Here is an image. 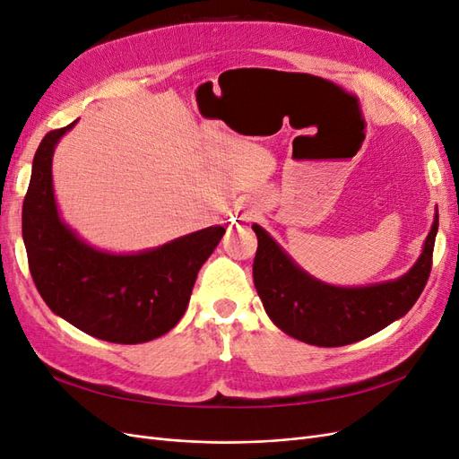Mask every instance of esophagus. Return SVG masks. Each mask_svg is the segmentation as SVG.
Segmentation results:
<instances>
[{
    "instance_id": "obj_1",
    "label": "esophagus",
    "mask_w": 459,
    "mask_h": 459,
    "mask_svg": "<svg viewBox=\"0 0 459 459\" xmlns=\"http://www.w3.org/2000/svg\"><path fill=\"white\" fill-rule=\"evenodd\" d=\"M238 218L239 220H253V216H255V208H251V206H239L238 208Z\"/></svg>"
}]
</instances>
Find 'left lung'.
<instances>
[{"label": "left lung", "instance_id": "8db88e82", "mask_svg": "<svg viewBox=\"0 0 459 459\" xmlns=\"http://www.w3.org/2000/svg\"><path fill=\"white\" fill-rule=\"evenodd\" d=\"M258 238L253 280L264 310L289 337L316 346H344L391 325L420 299L433 266L438 211L418 262L398 280L337 287L299 268L272 235L253 224Z\"/></svg>", "mask_w": 459, "mask_h": 459}]
</instances>
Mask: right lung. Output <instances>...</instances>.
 Segmentation results:
<instances>
[{"mask_svg": "<svg viewBox=\"0 0 459 459\" xmlns=\"http://www.w3.org/2000/svg\"><path fill=\"white\" fill-rule=\"evenodd\" d=\"M78 120L41 140L22 203V239L38 293L53 314L88 335L147 342L182 319L197 273L226 230L211 226L149 251L117 255L93 248L59 216L53 193L55 145Z\"/></svg>", "mask_w": 459, "mask_h": 459, "instance_id": "obj_1", "label": "right lung"}]
</instances>
